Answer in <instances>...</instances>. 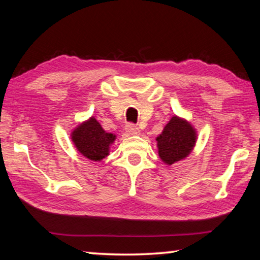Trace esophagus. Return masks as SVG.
I'll list each match as a JSON object with an SVG mask.
<instances>
[{"label": "esophagus", "mask_w": 260, "mask_h": 260, "mask_svg": "<svg viewBox=\"0 0 260 260\" xmlns=\"http://www.w3.org/2000/svg\"><path fill=\"white\" fill-rule=\"evenodd\" d=\"M125 131H126V133L128 134V135H138V134H140V129L138 128V127L134 126V125H132V124H129L128 126H127L126 128H125Z\"/></svg>", "instance_id": "obj_1"}]
</instances>
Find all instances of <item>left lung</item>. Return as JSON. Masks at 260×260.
Here are the masks:
<instances>
[{"mask_svg": "<svg viewBox=\"0 0 260 260\" xmlns=\"http://www.w3.org/2000/svg\"><path fill=\"white\" fill-rule=\"evenodd\" d=\"M158 155L167 165L189 156L197 141V132L188 120L173 116L157 136Z\"/></svg>", "mask_w": 260, "mask_h": 260, "instance_id": "8db88e82", "label": "left lung"}]
</instances>
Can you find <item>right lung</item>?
Listing matches in <instances>:
<instances>
[{"label": "right lung", "mask_w": 260, "mask_h": 260, "mask_svg": "<svg viewBox=\"0 0 260 260\" xmlns=\"http://www.w3.org/2000/svg\"><path fill=\"white\" fill-rule=\"evenodd\" d=\"M71 139L74 147L83 157L100 161L109 156L110 147L116 141L117 135L108 133L95 117H90L71 132Z\"/></svg>", "instance_id": "right-lung-1"}]
</instances>
